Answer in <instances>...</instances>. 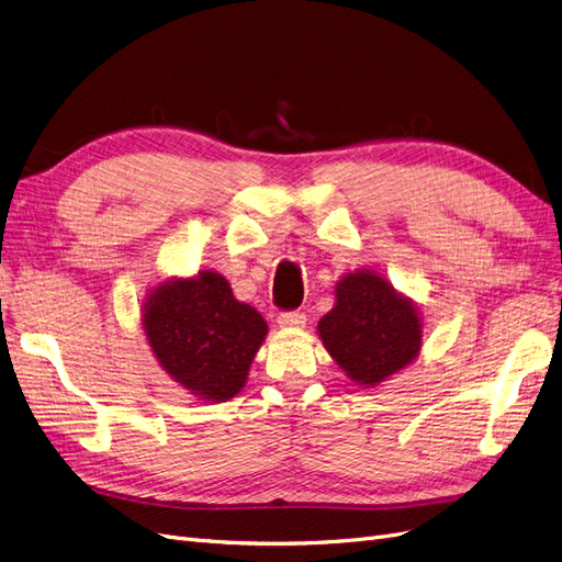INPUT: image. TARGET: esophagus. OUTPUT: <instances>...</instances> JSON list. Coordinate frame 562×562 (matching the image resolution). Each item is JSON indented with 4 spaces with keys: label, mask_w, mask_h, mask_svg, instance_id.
<instances>
[{
    "label": "esophagus",
    "mask_w": 562,
    "mask_h": 562,
    "mask_svg": "<svg viewBox=\"0 0 562 562\" xmlns=\"http://www.w3.org/2000/svg\"><path fill=\"white\" fill-rule=\"evenodd\" d=\"M304 323H307V316H304L302 312H283L279 316V326L281 328H302Z\"/></svg>",
    "instance_id": "esophagus-1"
}]
</instances>
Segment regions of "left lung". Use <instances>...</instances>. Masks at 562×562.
Returning a JSON list of instances; mask_svg holds the SVG:
<instances>
[{"instance_id":"obj_1","label":"left lung","mask_w":562,"mask_h":562,"mask_svg":"<svg viewBox=\"0 0 562 562\" xmlns=\"http://www.w3.org/2000/svg\"><path fill=\"white\" fill-rule=\"evenodd\" d=\"M422 314L372 269L335 283L333 310L318 321V337L345 375L363 389L398 375L422 351Z\"/></svg>"}]
</instances>
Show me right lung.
<instances>
[{"mask_svg":"<svg viewBox=\"0 0 562 562\" xmlns=\"http://www.w3.org/2000/svg\"><path fill=\"white\" fill-rule=\"evenodd\" d=\"M143 330L157 363L199 401L234 398L269 333L262 314L239 302L213 269L149 288Z\"/></svg>","mask_w":562,"mask_h":562,"instance_id":"right-lung-1","label":"right lung"}]
</instances>
